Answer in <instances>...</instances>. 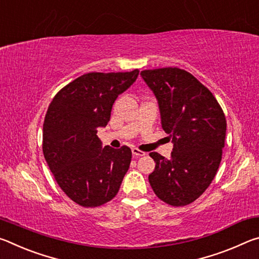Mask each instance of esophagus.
Segmentation results:
<instances>
[{
  "label": "esophagus",
  "instance_id": "esophagus-1",
  "mask_svg": "<svg viewBox=\"0 0 259 259\" xmlns=\"http://www.w3.org/2000/svg\"><path fill=\"white\" fill-rule=\"evenodd\" d=\"M145 154H146L145 152L140 151V150H138V148H133V155H134V156H136V157H138V156H144Z\"/></svg>",
  "mask_w": 259,
  "mask_h": 259
}]
</instances>
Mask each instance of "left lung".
Listing matches in <instances>:
<instances>
[{
	"label": "left lung",
	"instance_id": "1",
	"mask_svg": "<svg viewBox=\"0 0 259 259\" xmlns=\"http://www.w3.org/2000/svg\"><path fill=\"white\" fill-rule=\"evenodd\" d=\"M140 75L155 95L162 128L174 143L170 159L150 153L155 169L148 182L163 202L187 205L216 176L225 145L224 112L208 88L184 69H145Z\"/></svg>",
	"mask_w": 259,
	"mask_h": 259
}]
</instances>
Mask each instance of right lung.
<instances>
[{"label":"right lung","instance_id":"add662e5","mask_svg":"<svg viewBox=\"0 0 259 259\" xmlns=\"http://www.w3.org/2000/svg\"><path fill=\"white\" fill-rule=\"evenodd\" d=\"M139 71L88 73L68 83L49 105L43 123V154L56 182L85 208L111 201L131 162L128 146H102L98 128L106 126L113 104Z\"/></svg>","mask_w":259,"mask_h":259}]
</instances>
